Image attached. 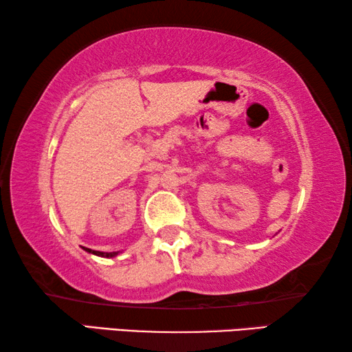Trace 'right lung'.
Returning <instances> with one entry per match:
<instances>
[{
	"label": "right lung",
	"instance_id": "right-lung-1",
	"mask_svg": "<svg viewBox=\"0 0 352 352\" xmlns=\"http://www.w3.org/2000/svg\"><path fill=\"white\" fill-rule=\"evenodd\" d=\"M88 253H93V254H96V256H104V258H111V256H115V254H118V253H104V252H94V250H90V248H85Z\"/></svg>",
	"mask_w": 352,
	"mask_h": 352
}]
</instances>
